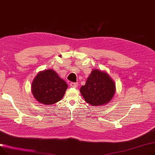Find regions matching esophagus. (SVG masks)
Segmentation results:
<instances>
[{"label":"esophagus","mask_w":155,"mask_h":155,"mask_svg":"<svg viewBox=\"0 0 155 155\" xmlns=\"http://www.w3.org/2000/svg\"><path fill=\"white\" fill-rule=\"evenodd\" d=\"M70 86L72 87H78V83H71Z\"/></svg>","instance_id":"obj_1"}]
</instances>
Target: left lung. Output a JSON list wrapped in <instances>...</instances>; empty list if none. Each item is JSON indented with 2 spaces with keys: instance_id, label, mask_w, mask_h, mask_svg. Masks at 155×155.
Listing matches in <instances>:
<instances>
[{
  "instance_id": "1",
  "label": "left lung",
  "mask_w": 155,
  "mask_h": 155,
  "mask_svg": "<svg viewBox=\"0 0 155 155\" xmlns=\"http://www.w3.org/2000/svg\"><path fill=\"white\" fill-rule=\"evenodd\" d=\"M116 91L113 80L106 72L93 69L80 92L85 101L93 106H102L113 99Z\"/></svg>"
}]
</instances>
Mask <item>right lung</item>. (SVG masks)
<instances>
[{
  "label": "right lung",
  "instance_id": "add662e5",
  "mask_svg": "<svg viewBox=\"0 0 155 155\" xmlns=\"http://www.w3.org/2000/svg\"><path fill=\"white\" fill-rule=\"evenodd\" d=\"M68 86L56 71L39 72L32 83V93L37 101L45 105L56 103L63 97Z\"/></svg>",
  "mask_w": 155,
  "mask_h": 155
}]
</instances>
